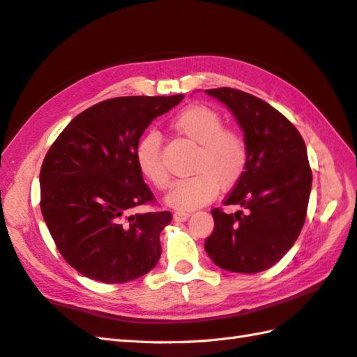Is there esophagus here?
<instances>
[{"mask_svg": "<svg viewBox=\"0 0 357 357\" xmlns=\"http://www.w3.org/2000/svg\"><path fill=\"white\" fill-rule=\"evenodd\" d=\"M188 216H190V213H185V211H174L173 213V219L176 222H185Z\"/></svg>", "mask_w": 357, "mask_h": 357, "instance_id": "1", "label": "esophagus"}]
</instances>
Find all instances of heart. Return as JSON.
<instances>
[{"label": "heart", "mask_w": 357, "mask_h": 357, "mask_svg": "<svg viewBox=\"0 0 357 357\" xmlns=\"http://www.w3.org/2000/svg\"><path fill=\"white\" fill-rule=\"evenodd\" d=\"M173 128L198 144L193 174L174 184L165 202L174 210L188 211L210 202L219 187L230 188L242 178L248 162V146L234 128L224 127L221 113L207 105H190L173 119ZM135 162L142 176L159 190L170 185V174L162 161L161 136L144 133L135 146Z\"/></svg>", "instance_id": "obj_1"}]
</instances>
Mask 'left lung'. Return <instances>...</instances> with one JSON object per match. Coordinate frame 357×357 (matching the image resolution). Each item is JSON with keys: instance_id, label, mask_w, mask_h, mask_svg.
<instances>
[{"instance_id": "8db88e82", "label": "left lung", "mask_w": 357, "mask_h": 357, "mask_svg": "<svg viewBox=\"0 0 357 357\" xmlns=\"http://www.w3.org/2000/svg\"><path fill=\"white\" fill-rule=\"evenodd\" d=\"M206 93L229 107L248 146L247 169L224 201L242 210H211L215 230L206 252L224 270L259 273L293 247L304 227L312 192L305 142L282 113L259 98L230 87Z\"/></svg>"}]
</instances>
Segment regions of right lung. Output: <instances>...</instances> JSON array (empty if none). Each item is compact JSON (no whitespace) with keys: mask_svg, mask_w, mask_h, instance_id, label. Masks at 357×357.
<instances>
[{"mask_svg":"<svg viewBox=\"0 0 357 357\" xmlns=\"http://www.w3.org/2000/svg\"><path fill=\"white\" fill-rule=\"evenodd\" d=\"M173 96H121L75 116L44 158L41 211L69 265L105 284L138 279L161 256L159 234L170 211L132 213L153 204L135 162V146L155 118L183 101Z\"/></svg>","mask_w":357,"mask_h":357,"instance_id":"right-lung-1","label":"right lung"}]
</instances>
